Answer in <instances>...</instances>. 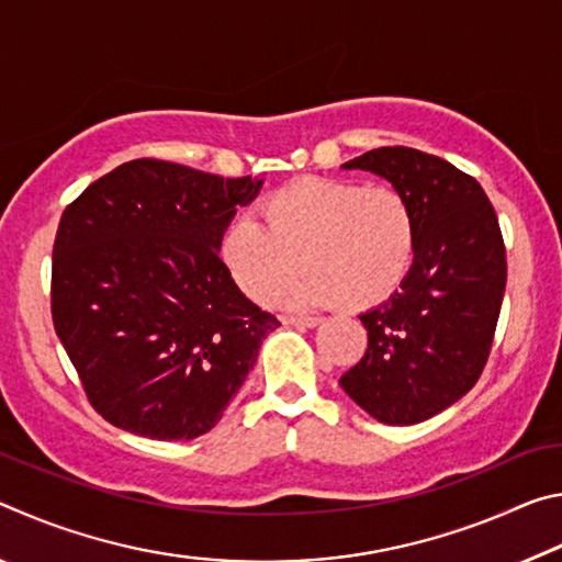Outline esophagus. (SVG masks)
Segmentation results:
<instances>
[{"label":"esophagus","instance_id":"1","mask_svg":"<svg viewBox=\"0 0 562 562\" xmlns=\"http://www.w3.org/2000/svg\"><path fill=\"white\" fill-rule=\"evenodd\" d=\"M282 325H294V327H317L322 317L317 315H304V317H280Z\"/></svg>","mask_w":562,"mask_h":562}]
</instances>
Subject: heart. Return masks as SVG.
Masks as SVG:
<instances>
[{
    "label": "heart",
    "instance_id": "1",
    "mask_svg": "<svg viewBox=\"0 0 562 562\" xmlns=\"http://www.w3.org/2000/svg\"><path fill=\"white\" fill-rule=\"evenodd\" d=\"M255 213L235 215L221 237V260L243 294L265 302L294 272L292 297L372 307L414 262L412 203L394 186L304 176L282 186Z\"/></svg>",
    "mask_w": 562,
    "mask_h": 562
}]
</instances>
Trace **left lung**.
<instances>
[{
  "label": "left lung",
  "instance_id": "left-lung-1",
  "mask_svg": "<svg viewBox=\"0 0 562 562\" xmlns=\"http://www.w3.org/2000/svg\"><path fill=\"white\" fill-rule=\"evenodd\" d=\"M345 168L402 190L416 252L402 288L359 315L369 345L339 384L376 422H426L471 392L488 361L508 278L498 215L479 180L424 150L384 146Z\"/></svg>",
  "mask_w": 562,
  "mask_h": 562
}]
</instances>
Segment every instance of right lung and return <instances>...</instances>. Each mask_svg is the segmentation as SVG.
Here are the masks:
<instances>
[{
    "mask_svg": "<svg viewBox=\"0 0 562 562\" xmlns=\"http://www.w3.org/2000/svg\"><path fill=\"white\" fill-rule=\"evenodd\" d=\"M260 180L128 160L66 205L52 319L89 404L123 431L188 441L221 422L280 325L237 290L221 237Z\"/></svg>",
    "mask_w": 562,
    "mask_h": 562,
    "instance_id": "right-lung-1",
    "label": "right lung"
}]
</instances>
